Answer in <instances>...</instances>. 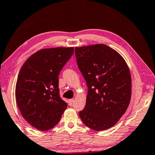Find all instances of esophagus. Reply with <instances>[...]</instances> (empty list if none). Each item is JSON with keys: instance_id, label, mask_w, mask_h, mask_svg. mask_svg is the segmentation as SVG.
I'll return each instance as SVG.
<instances>
[{"instance_id": "esophagus-1", "label": "esophagus", "mask_w": 155, "mask_h": 155, "mask_svg": "<svg viewBox=\"0 0 155 155\" xmlns=\"http://www.w3.org/2000/svg\"><path fill=\"white\" fill-rule=\"evenodd\" d=\"M74 100L73 99H70L69 101H68V103H69V105H70V106H72V104H73V103H74Z\"/></svg>"}]
</instances>
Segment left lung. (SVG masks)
<instances>
[{"instance_id":"8db88e82","label":"left lung","mask_w":155,"mask_h":155,"mask_svg":"<svg viewBox=\"0 0 155 155\" xmlns=\"http://www.w3.org/2000/svg\"><path fill=\"white\" fill-rule=\"evenodd\" d=\"M78 69L88 88L83 124L94 130H107L127 111L131 98V77L124 58L103 44L76 47Z\"/></svg>"}]
</instances>
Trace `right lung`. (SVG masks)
<instances>
[{
	"label": "right lung",
	"mask_w": 155,
	"mask_h": 155,
	"mask_svg": "<svg viewBox=\"0 0 155 155\" xmlns=\"http://www.w3.org/2000/svg\"><path fill=\"white\" fill-rule=\"evenodd\" d=\"M73 53L74 47L41 49L21 68L15 100L22 117L37 129H51L67 108L59 95L58 77Z\"/></svg>",
	"instance_id": "obj_1"
}]
</instances>
